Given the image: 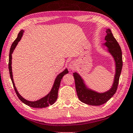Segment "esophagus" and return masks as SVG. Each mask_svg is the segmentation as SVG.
I'll return each mask as SVG.
<instances>
[{"label": "esophagus", "instance_id": "34e87169", "mask_svg": "<svg viewBox=\"0 0 133 133\" xmlns=\"http://www.w3.org/2000/svg\"><path fill=\"white\" fill-rule=\"evenodd\" d=\"M69 68L71 69H74L75 68V64L74 62H72L70 63V65H69Z\"/></svg>", "mask_w": 133, "mask_h": 133}]
</instances>
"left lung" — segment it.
<instances>
[{
	"label": "left lung",
	"mask_w": 133,
	"mask_h": 133,
	"mask_svg": "<svg viewBox=\"0 0 133 133\" xmlns=\"http://www.w3.org/2000/svg\"><path fill=\"white\" fill-rule=\"evenodd\" d=\"M107 35L105 37L106 42L105 45L108 48V51L113 56L116 64V73L114 83L111 89L103 93H99L92 91L85 86L83 80L76 72L74 73L75 87L77 95L80 101L90 105L98 106L107 102L116 92L118 86L119 77L121 76L123 61L122 50L118 42L113 36L110 29H107Z\"/></svg>",
	"instance_id": "left-lung-1"
}]
</instances>
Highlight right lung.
Returning a JSON list of instances; mask_svg holds the SVG:
<instances>
[{
  "label": "right lung",
  "mask_w": 133,
  "mask_h": 133,
  "mask_svg": "<svg viewBox=\"0 0 133 133\" xmlns=\"http://www.w3.org/2000/svg\"><path fill=\"white\" fill-rule=\"evenodd\" d=\"M24 31L21 30V31L19 32L18 34V36H17V39L15 40L13 43H12L10 50V53H9V69L10 72V78L12 83V85H13L14 89L15 91L16 92L17 96H18V98L21 100V101L24 103L25 104L31 107L32 108H45L47 107H49L50 105H52L56 101L58 98V91L60 83H61V81L65 75L68 73V71L67 69H65L63 72H62L61 74H59L58 76H57L56 80H55L53 86L52 87V89L51 90L50 92L49 93L44 97L43 98H42L41 99H40L37 101H29L24 99L23 97L21 96L18 91L17 90V89L16 86H15L13 78H12V69H11V59H12V56L11 54L13 52L14 50L16 48V46L18 44V42H19L21 40V37L23 35Z\"/></svg>",
  "instance_id": "add662e5"
}]
</instances>
